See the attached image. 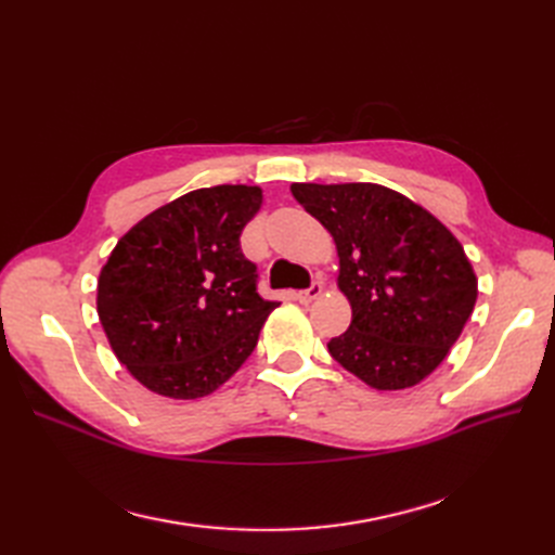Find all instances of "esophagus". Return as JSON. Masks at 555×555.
Masks as SVG:
<instances>
[{"instance_id":"esophagus-1","label":"esophagus","mask_w":555,"mask_h":555,"mask_svg":"<svg viewBox=\"0 0 555 555\" xmlns=\"http://www.w3.org/2000/svg\"><path fill=\"white\" fill-rule=\"evenodd\" d=\"M322 292H324V282H322V280H314V282L310 284V289L298 292L296 298H298V304H312L314 298L322 296Z\"/></svg>"}]
</instances>
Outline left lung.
Wrapping results in <instances>:
<instances>
[{"instance_id": "1", "label": "left lung", "mask_w": 555, "mask_h": 555, "mask_svg": "<svg viewBox=\"0 0 555 555\" xmlns=\"http://www.w3.org/2000/svg\"><path fill=\"white\" fill-rule=\"evenodd\" d=\"M292 194L338 249L351 324L331 357L377 391L422 384L475 310L477 275L459 238L384 184L294 182Z\"/></svg>"}]
</instances>
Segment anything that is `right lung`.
Wrapping results in <instances>:
<instances>
[{
	"instance_id": "right-lung-1",
	"label": "right lung",
	"mask_w": 555,
	"mask_h": 555,
	"mask_svg": "<svg viewBox=\"0 0 555 555\" xmlns=\"http://www.w3.org/2000/svg\"><path fill=\"white\" fill-rule=\"evenodd\" d=\"M257 184H217L145 215L113 247L96 312L131 377L164 398H204L238 371L278 304L257 294L241 233Z\"/></svg>"
}]
</instances>
